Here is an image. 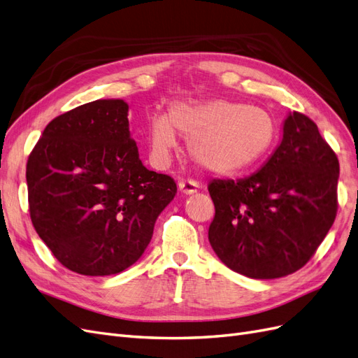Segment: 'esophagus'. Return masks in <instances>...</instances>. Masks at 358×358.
Wrapping results in <instances>:
<instances>
[{
  "mask_svg": "<svg viewBox=\"0 0 358 358\" xmlns=\"http://www.w3.org/2000/svg\"><path fill=\"white\" fill-rule=\"evenodd\" d=\"M178 187H179V191L183 194V196H191V194L197 192V188H199L196 182H183V180H180L178 183Z\"/></svg>",
  "mask_w": 358,
  "mask_h": 358,
  "instance_id": "obj_1",
  "label": "esophagus"
}]
</instances>
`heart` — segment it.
Here are the masks:
<instances>
[{
  "label": "heart",
  "instance_id": "heart-1",
  "mask_svg": "<svg viewBox=\"0 0 358 358\" xmlns=\"http://www.w3.org/2000/svg\"><path fill=\"white\" fill-rule=\"evenodd\" d=\"M176 131L189 140L194 164L210 175H237L262 159L275 138V122L264 109L224 99L179 101L149 124L150 155L166 166L178 146Z\"/></svg>",
  "mask_w": 358,
  "mask_h": 358
}]
</instances>
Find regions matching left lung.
I'll return each mask as SVG.
<instances>
[{"label":"left lung","mask_w":358,"mask_h":358,"mask_svg":"<svg viewBox=\"0 0 358 358\" xmlns=\"http://www.w3.org/2000/svg\"><path fill=\"white\" fill-rule=\"evenodd\" d=\"M339 161L305 115L289 112L282 138L258 171L212 180L209 242L233 272L282 278L305 266L336 218Z\"/></svg>","instance_id":"left-lung-1"}]
</instances>
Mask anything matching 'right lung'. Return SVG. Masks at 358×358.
<instances>
[{
  "mask_svg": "<svg viewBox=\"0 0 358 358\" xmlns=\"http://www.w3.org/2000/svg\"><path fill=\"white\" fill-rule=\"evenodd\" d=\"M128 104L95 100L53 119L28 158L31 221L71 272L109 276L143 255L176 183L148 170Z\"/></svg>",
  "mask_w": 358,
  "mask_h": 358,
  "instance_id": "add662e5",
  "label": "right lung"
}]
</instances>
